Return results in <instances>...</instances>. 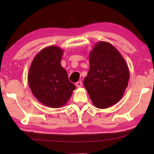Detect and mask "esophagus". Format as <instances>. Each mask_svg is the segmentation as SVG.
I'll return each mask as SVG.
<instances>
[{
    "label": "esophagus",
    "mask_w": 154,
    "mask_h": 154,
    "mask_svg": "<svg viewBox=\"0 0 154 154\" xmlns=\"http://www.w3.org/2000/svg\"><path fill=\"white\" fill-rule=\"evenodd\" d=\"M82 82L79 81V82H78L77 83H76V86L77 88H82Z\"/></svg>",
    "instance_id": "esophagus-1"
}]
</instances>
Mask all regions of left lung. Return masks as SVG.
Here are the masks:
<instances>
[{
    "instance_id": "8db88e82",
    "label": "left lung",
    "mask_w": 154,
    "mask_h": 154,
    "mask_svg": "<svg viewBox=\"0 0 154 154\" xmlns=\"http://www.w3.org/2000/svg\"><path fill=\"white\" fill-rule=\"evenodd\" d=\"M89 57L83 85L94 106L106 109L123 96L130 78L128 67L118 49L105 41L96 43Z\"/></svg>"
}]
</instances>
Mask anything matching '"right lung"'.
I'll return each mask as SVG.
<instances>
[{
    "label": "right lung",
    "mask_w": 154,
    "mask_h": 154,
    "mask_svg": "<svg viewBox=\"0 0 154 154\" xmlns=\"http://www.w3.org/2000/svg\"><path fill=\"white\" fill-rule=\"evenodd\" d=\"M62 55L63 50L59 47H47L36 54L28 71V82L32 94L49 107H62L76 88L61 66Z\"/></svg>",
    "instance_id": "1"
}]
</instances>
